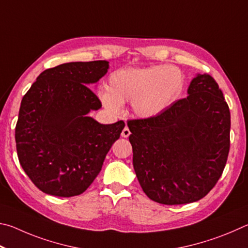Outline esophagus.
<instances>
[{
  "instance_id": "34e87169",
  "label": "esophagus",
  "mask_w": 248,
  "mask_h": 248,
  "mask_svg": "<svg viewBox=\"0 0 248 248\" xmlns=\"http://www.w3.org/2000/svg\"><path fill=\"white\" fill-rule=\"evenodd\" d=\"M122 137H124V138H127L129 135H131V131H129L128 129V127H125L123 131H122Z\"/></svg>"
}]
</instances>
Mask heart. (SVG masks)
<instances>
[{"label":"heart","mask_w":248,"mask_h":248,"mask_svg":"<svg viewBox=\"0 0 248 248\" xmlns=\"http://www.w3.org/2000/svg\"><path fill=\"white\" fill-rule=\"evenodd\" d=\"M184 81L183 73L174 66L123 67L110 74L107 90L100 91L99 98L112 114H121L123 103L131 102L134 114L151 119L175 101L183 90Z\"/></svg>","instance_id":"obj_1"}]
</instances>
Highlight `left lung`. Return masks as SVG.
I'll use <instances>...</instances> for the list:
<instances>
[{"label": "left lung", "instance_id": "left-lung-1", "mask_svg": "<svg viewBox=\"0 0 248 248\" xmlns=\"http://www.w3.org/2000/svg\"><path fill=\"white\" fill-rule=\"evenodd\" d=\"M187 94L158 116L127 122L138 182L151 201L163 205L205 197L230 150L231 115L217 81L197 74Z\"/></svg>", "mask_w": 248, "mask_h": 248}]
</instances>
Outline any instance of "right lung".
<instances>
[{
  "instance_id": "right-lung-1",
  "label": "right lung",
  "mask_w": 248,
  "mask_h": 248,
  "mask_svg": "<svg viewBox=\"0 0 248 248\" xmlns=\"http://www.w3.org/2000/svg\"><path fill=\"white\" fill-rule=\"evenodd\" d=\"M108 61L64 63L37 77L20 103L15 140L19 163L43 193L80 195L101 171L108 151L125 126L100 124L88 114L101 108L90 89Z\"/></svg>"
}]
</instances>
